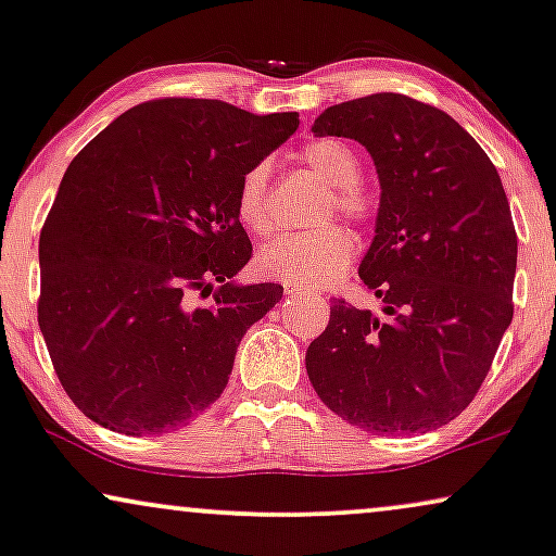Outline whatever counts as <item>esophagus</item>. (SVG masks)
Wrapping results in <instances>:
<instances>
[{"instance_id":"esophagus-1","label":"esophagus","mask_w":556,"mask_h":556,"mask_svg":"<svg viewBox=\"0 0 556 556\" xmlns=\"http://www.w3.org/2000/svg\"><path fill=\"white\" fill-rule=\"evenodd\" d=\"M285 292L290 294V298H292V294H302V292H305V290H302V287H298V285H290V282H285Z\"/></svg>"}]
</instances>
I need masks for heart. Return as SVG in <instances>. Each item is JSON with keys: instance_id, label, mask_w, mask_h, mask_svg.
Returning <instances> with one entry per match:
<instances>
[{"instance_id": "heart-1", "label": "heart", "mask_w": 556, "mask_h": 556, "mask_svg": "<svg viewBox=\"0 0 556 556\" xmlns=\"http://www.w3.org/2000/svg\"><path fill=\"white\" fill-rule=\"evenodd\" d=\"M302 161L318 177L333 187L330 210L351 217L367 220L371 213L369 197L359 187L362 161L351 146L339 138H318L302 149ZM266 185H269V166L256 164L243 174L236 192V217L245 233L262 238L271 233V213L266 202ZM354 256V238L339 226H326L311 233L285 236L262 249L256 256L258 269L266 277L282 279L298 287H323L339 279L349 269Z\"/></svg>"}]
</instances>
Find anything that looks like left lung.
<instances>
[{
    "label": "left lung",
    "mask_w": 556,
    "mask_h": 556,
    "mask_svg": "<svg viewBox=\"0 0 556 556\" xmlns=\"http://www.w3.org/2000/svg\"><path fill=\"white\" fill-rule=\"evenodd\" d=\"M313 132L356 140L375 161L382 192L359 277L384 307L333 302L307 377L364 431L446 426L513 320L518 238L497 168L454 117L392 91L323 110Z\"/></svg>",
    "instance_id": "obj_1"
}]
</instances>
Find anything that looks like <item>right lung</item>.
<instances>
[{
	"label": "right lung",
	"instance_id": "add662e5",
	"mask_svg": "<svg viewBox=\"0 0 556 556\" xmlns=\"http://www.w3.org/2000/svg\"><path fill=\"white\" fill-rule=\"evenodd\" d=\"M298 125L172 97L123 112L68 164L40 230L38 323L84 416L168 433L220 397L243 333L285 292L233 279L251 258L238 181Z\"/></svg>",
	"mask_w": 556,
	"mask_h": 556
}]
</instances>
